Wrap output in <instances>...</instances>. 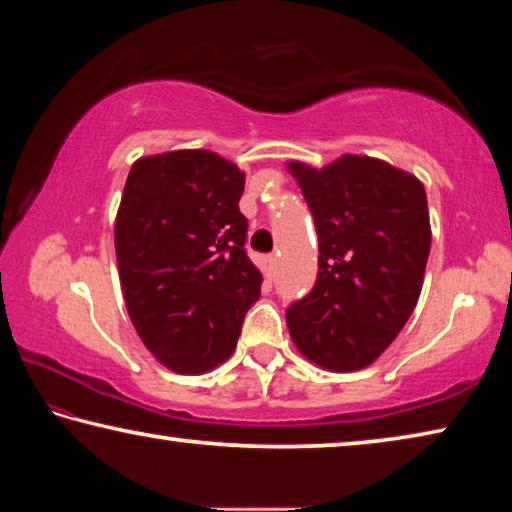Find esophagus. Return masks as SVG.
Wrapping results in <instances>:
<instances>
[{"label":"esophagus","mask_w":512,"mask_h":512,"mask_svg":"<svg viewBox=\"0 0 512 512\" xmlns=\"http://www.w3.org/2000/svg\"><path fill=\"white\" fill-rule=\"evenodd\" d=\"M264 271H266V275H273L275 273V266H278V257L275 255H266L264 259Z\"/></svg>","instance_id":"obj_1"}]
</instances>
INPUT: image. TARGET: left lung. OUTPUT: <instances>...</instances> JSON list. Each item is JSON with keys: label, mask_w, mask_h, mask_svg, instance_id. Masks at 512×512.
<instances>
[{"label": "left lung", "mask_w": 512, "mask_h": 512, "mask_svg": "<svg viewBox=\"0 0 512 512\" xmlns=\"http://www.w3.org/2000/svg\"><path fill=\"white\" fill-rule=\"evenodd\" d=\"M319 234V275L287 310L289 335L316 367L348 373L376 362L415 310L431 218L415 175L367 154L314 168L287 161Z\"/></svg>", "instance_id": "obj_1"}]
</instances>
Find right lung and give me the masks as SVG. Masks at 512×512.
Instances as JSON below:
<instances>
[{"label": "right lung", "instance_id": "1", "mask_svg": "<svg viewBox=\"0 0 512 512\" xmlns=\"http://www.w3.org/2000/svg\"><path fill=\"white\" fill-rule=\"evenodd\" d=\"M246 173L212 150L136 159L113 225L127 314L154 360L207 373L237 348L262 273L246 257Z\"/></svg>", "mask_w": 512, "mask_h": 512}]
</instances>
